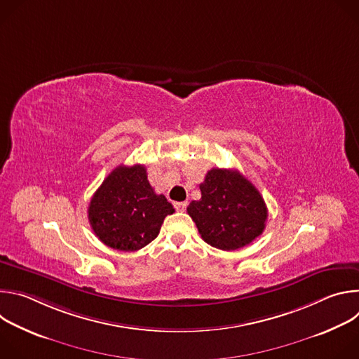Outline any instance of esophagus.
Wrapping results in <instances>:
<instances>
[{"label": "esophagus", "mask_w": 359, "mask_h": 359, "mask_svg": "<svg viewBox=\"0 0 359 359\" xmlns=\"http://www.w3.org/2000/svg\"><path fill=\"white\" fill-rule=\"evenodd\" d=\"M173 206L177 212H184L187 208V201H176V203H173Z\"/></svg>", "instance_id": "obj_1"}]
</instances>
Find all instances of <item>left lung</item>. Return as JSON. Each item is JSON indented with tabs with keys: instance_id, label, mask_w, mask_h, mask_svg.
Here are the masks:
<instances>
[{
	"instance_id": "left-lung-1",
	"label": "left lung",
	"mask_w": 359,
	"mask_h": 359,
	"mask_svg": "<svg viewBox=\"0 0 359 359\" xmlns=\"http://www.w3.org/2000/svg\"><path fill=\"white\" fill-rule=\"evenodd\" d=\"M200 191L201 198L189 204L187 213L208 244L233 251L262 236L269 216L266 201L240 172L212 169Z\"/></svg>"
}]
</instances>
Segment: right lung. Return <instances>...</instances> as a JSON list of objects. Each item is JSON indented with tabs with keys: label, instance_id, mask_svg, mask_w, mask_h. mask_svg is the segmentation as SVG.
<instances>
[{
	"label": "right lung",
	"instance_id": "obj_1",
	"mask_svg": "<svg viewBox=\"0 0 359 359\" xmlns=\"http://www.w3.org/2000/svg\"><path fill=\"white\" fill-rule=\"evenodd\" d=\"M172 203L156 194L143 165L118 166L90 198L88 219L96 237L111 248L136 251L155 240Z\"/></svg>",
	"mask_w": 359,
	"mask_h": 359
}]
</instances>
